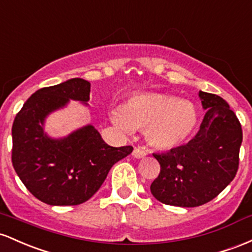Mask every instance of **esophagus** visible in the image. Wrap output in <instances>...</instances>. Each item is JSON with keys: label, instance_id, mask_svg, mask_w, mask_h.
<instances>
[{"label": "esophagus", "instance_id": "obj_1", "mask_svg": "<svg viewBox=\"0 0 252 252\" xmlns=\"http://www.w3.org/2000/svg\"><path fill=\"white\" fill-rule=\"evenodd\" d=\"M132 156H133L134 158H138V159H140V158H144L146 156V152L144 151L143 149L135 148L133 150V152H132Z\"/></svg>", "mask_w": 252, "mask_h": 252}]
</instances>
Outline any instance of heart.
Returning a JSON list of instances; mask_svg holds the SVG:
<instances>
[{"label":"heart","instance_id":"b5f03b06","mask_svg":"<svg viewBox=\"0 0 252 252\" xmlns=\"http://www.w3.org/2000/svg\"><path fill=\"white\" fill-rule=\"evenodd\" d=\"M197 119L193 103L160 93L133 95L112 113L113 123L125 131L145 129L146 139L158 149L175 148L187 140Z\"/></svg>","mask_w":252,"mask_h":252}]
</instances>
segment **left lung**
<instances>
[{
  "mask_svg": "<svg viewBox=\"0 0 252 252\" xmlns=\"http://www.w3.org/2000/svg\"><path fill=\"white\" fill-rule=\"evenodd\" d=\"M206 111L200 129L186 145L154 154L160 165L151 194L165 205L197 207L218 196L236 176L243 132L224 98L200 90Z\"/></svg>",
  "mask_w": 252,
  "mask_h": 252,
  "instance_id": "8db88e82",
  "label": "left lung"
}]
</instances>
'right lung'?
<instances>
[{
	"label": "right lung",
	"mask_w": 252,
	"mask_h": 252,
	"mask_svg": "<svg viewBox=\"0 0 252 252\" xmlns=\"http://www.w3.org/2000/svg\"><path fill=\"white\" fill-rule=\"evenodd\" d=\"M90 83L71 78L41 88L16 114L12 127V162L16 174L38 200L51 206L86 202L100 189L115 163L133 148H113L93 125L81 127L63 138H51L45 120L70 100L88 106Z\"/></svg>",
	"instance_id": "1"
}]
</instances>
